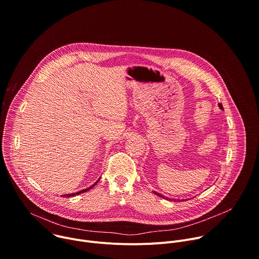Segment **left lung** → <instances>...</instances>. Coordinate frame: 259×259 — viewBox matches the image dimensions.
<instances>
[{
  "mask_svg": "<svg viewBox=\"0 0 259 259\" xmlns=\"http://www.w3.org/2000/svg\"><path fill=\"white\" fill-rule=\"evenodd\" d=\"M218 105H219V107H220V108H221V109H224V107H223V104H221V103H219V104H218ZM154 193H155V194H156V195H157V196H159V197H161V198H164V199H166V200H169V201H170V200H171V199H169V198H165V197H164V196H162V195H161V194H159V193H157V192H154ZM174 201H175V200H174Z\"/></svg>",
  "mask_w": 259,
  "mask_h": 259,
  "instance_id": "1",
  "label": "left lung"
}]
</instances>
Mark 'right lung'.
Instances as JSON below:
<instances>
[{
	"label": "right lung",
	"mask_w": 259,
	"mask_h": 259,
	"mask_svg": "<svg viewBox=\"0 0 259 259\" xmlns=\"http://www.w3.org/2000/svg\"><path fill=\"white\" fill-rule=\"evenodd\" d=\"M100 179V178H99ZM98 179V180H99ZM98 180L94 183V184H92V187H90V188H87V189H85V190H83V191H80V192H78V193H73V194H66V195H63V197H65V198H69V197H75V196H77V195H80V194H82V193H84V192H87V191H89V190H91L94 186H96V183L98 182Z\"/></svg>",
	"instance_id": "1"
}]
</instances>
